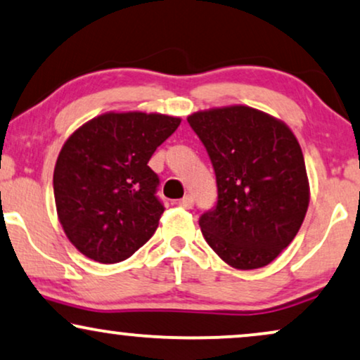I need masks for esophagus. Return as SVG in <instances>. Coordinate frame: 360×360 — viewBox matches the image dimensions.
<instances>
[{"label":"esophagus","instance_id":"obj_1","mask_svg":"<svg viewBox=\"0 0 360 360\" xmlns=\"http://www.w3.org/2000/svg\"><path fill=\"white\" fill-rule=\"evenodd\" d=\"M177 204H179L181 207L189 209V207L194 206V198H193V195H191V194H186L183 199H179V201H177Z\"/></svg>","mask_w":360,"mask_h":360}]
</instances>
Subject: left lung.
<instances>
[{
    "label": "left lung",
    "instance_id": "left-lung-1",
    "mask_svg": "<svg viewBox=\"0 0 360 360\" xmlns=\"http://www.w3.org/2000/svg\"><path fill=\"white\" fill-rule=\"evenodd\" d=\"M188 122L216 174L217 201L199 217L204 239L236 269L267 266L292 243L307 212L297 139L284 122L248 106L195 112Z\"/></svg>",
    "mask_w": 360,
    "mask_h": 360
}]
</instances>
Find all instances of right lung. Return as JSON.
Returning <instances> with one entry per match:
<instances>
[{
	"instance_id": "add662e5",
	"label": "right lung",
	"mask_w": 360,
	"mask_h": 360,
	"mask_svg": "<svg viewBox=\"0 0 360 360\" xmlns=\"http://www.w3.org/2000/svg\"><path fill=\"white\" fill-rule=\"evenodd\" d=\"M179 117L109 112L66 141L54 167L59 222L79 252L101 264L131 257L158 229L165 204L149 159Z\"/></svg>"
}]
</instances>
